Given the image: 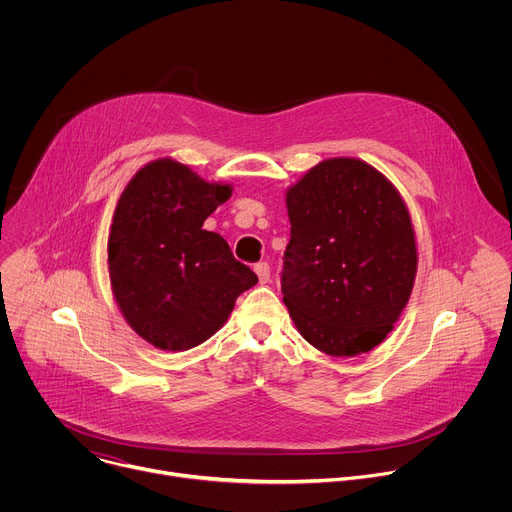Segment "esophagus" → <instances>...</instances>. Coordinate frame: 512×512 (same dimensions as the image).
Segmentation results:
<instances>
[{"label": "esophagus", "instance_id": "1", "mask_svg": "<svg viewBox=\"0 0 512 512\" xmlns=\"http://www.w3.org/2000/svg\"><path fill=\"white\" fill-rule=\"evenodd\" d=\"M255 273H257V277H259V283H267V281H269V277H271L269 263H265V261L255 263Z\"/></svg>", "mask_w": 512, "mask_h": 512}]
</instances>
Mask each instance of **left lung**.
Segmentation results:
<instances>
[{
    "mask_svg": "<svg viewBox=\"0 0 512 512\" xmlns=\"http://www.w3.org/2000/svg\"><path fill=\"white\" fill-rule=\"evenodd\" d=\"M281 294L300 334L330 356L381 344L413 289L417 249L393 184L352 158L324 160L287 190Z\"/></svg>",
    "mask_w": 512,
    "mask_h": 512,
    "instance_id": "8db88e82",
    "label": "left lung"
}]
</instances>
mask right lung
<instances>
[{"label":"right lung","mask_w":512,"mask_h":512,"mask_svg":"<svg viewBox=\"0 0 512 512\" xmlns=\"http://www.w3.org/2000/svg\"><path fill=\"white\" fill-rule=\"evenodd\" d=\"M231 186L208 184L188 166L156 160L123 190L109 235V277L129 326L162 350L208 340L257 283L229 243L204 231Z\"/></svg>","instance_id":"add662e5"}]
</instances>
